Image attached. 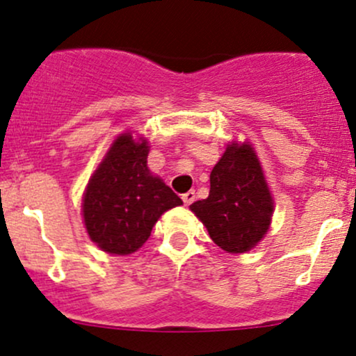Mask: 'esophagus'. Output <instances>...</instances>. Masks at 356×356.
Listing matches in <instances>:
<instances>
[{
	"label": "esophagus",
	"instance_id": "1",
	"mask_svg": "<svg viewBox=\"0 0 356 356\" xmlns=\"http://www.w3.org/2000/svg\"><path fill=\"white\" fill-rule=\"evenodd\" d=\"M194 199H196V193L194 191H187L186 194H182V201H184V204H193Z\"/></svg>",
	"mask_w": 356,
	"mask_h": 356
}]
</instances>
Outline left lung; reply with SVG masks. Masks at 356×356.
<instances>
[{
	"label": "left lung",
	"mask_w": 356,
	"mask_h": 356,
	"mask_svg": "<svg viewBox=\"0 0 356 356\" xmlns=\"http://www.w3.org/2000/svg\"><path fill=\"white\" fill-rule=\"evenodd\" d=\"M209 196L189 206L228 253L250 252L270 228L273 199L250 143L226 147L209 175Z\"/></svg>",
	"instance_id": "left-lung-1"
}]
</instances>
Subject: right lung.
Masks as SVG:
<instances>
[{
  "label": "right lung",
  "instance_id": "obj_1",
  "mask_svg": "<svg viewBox=\"0 0 356 356\" xmlns=\"http://www.w3.org/2000/svg\"><path fill=\"white\" fill-rule=\"evenodd\" d=\"M148 142L121 134L89 179L83 199L88 235L103 252L128 255L142 247L165 211L182 199L152 175Z\"/></svg>",
  "mask_w": 356,
  "mask_h": 356
}]
</instances>
